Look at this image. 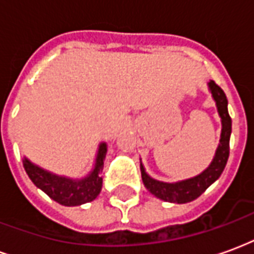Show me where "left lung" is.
Instances as JSON below:
<instances>
[{"label":"left lung","mask_w":254,"mask_h":254,"mask_svg":"<svg viewBox=\"0 0 254 254\" xmlns=\"http://www.w3.org/2000/svg\"><path fill=\"white\" fill-rule=\"evenodd\" d=\"M208 87L212 94L213 100L218 107L219 116L222 120V134H220V141H219L215 156H213L211 165L208 166L201 174L189 178V180L174 182V184L156 181L154 178H151L144 170V166L140 165L144 187L160 200L177 202V204L193 201L194 198L202 194L209 185H212L213 182L218 180L226 167L230 154V134H231V118H230L229 110H227V98H226L223 89L212 80L208 83Z\"/></svg>","instance_id":"8db88e82"}]
</instances>
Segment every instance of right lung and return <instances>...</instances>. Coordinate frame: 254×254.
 I'll list each match as a JSON object with an SVG mask.
<instances>
[{
	"label": "right lung",
	"mask_w": 254,
	"mask_h": 254,
	"mask_svg": "<svg viewBox=\"0 0 254 254\" xmlns=\"http://www.w3.org/2000/svg\"><path fill=\"white\" fill-rule=\"evenodd\" d=\"M106 152H107V145L106 143H102L95 159L94 170L81 180H72L67 177L56 176L50 171L43 170L39 166L31 163L27 158L23 159V166L31 181L45 191L50 198L60 202L61 205L74 207L92 201L102 190L103 178L100 173L103 170Z\"/></svg>",
	"instance_id": "right-lung-1"
}]
</instances>
